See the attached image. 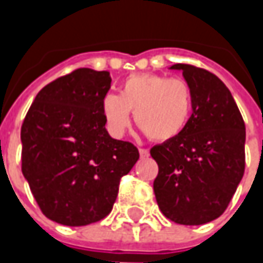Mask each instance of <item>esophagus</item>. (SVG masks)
Returning <instances> with one entry per match:
<instances>
[{
  "label": "esophagus",
  "mask_w": 263,
  "mask_h": 263,
  "mask_svg": "<svg viewBox=\"0 0 263 263\" xmlns=\"http://www.w3.org/2000/svg\"><path fill=\"white\" fill-rule=\"evenodd\" d=\"M139 154H140V158L149 157V151L145 149V147H140V149H139Z\"/></svg>",
  "instance_id": "1"
}]
</instances>
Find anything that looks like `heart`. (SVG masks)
<instances>
[{"label": "heart", "instance_id": "obj_1", "mask_svg": "<svg viewBox=\"0 0 263 263\" xmlns=\"http://www.w3.org/2000/svg\"><path fill=\"white\" fill-rule=\"evenodd\" d=\"M108 132L121 137L130 126V111L137 127L154 142H168L183 133L193 108L192 87L183 79L161 74H133L120 95L106 93L101 102Z\"/></svg>", "mask_w": 263, "mask_h": 263}]
</instances>
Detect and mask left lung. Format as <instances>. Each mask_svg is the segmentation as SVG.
I'll list each match as a JSON object with an SVG mask.
<instances>
[{
    "mask_svg": "<svg viewBox=\"0 0 263 263\" xmlns=\"http://www.w3.org/2000/svg\"><path fill=\"white\" fill-rule=\"evenodd\" d=\"M192 87L193 114L183 133L151 149L161 212L183 226L221 217L245 174L246 127L228 87L214 73L174 64Z\"/></svg>",
    "mask_w": 263,
    "mask_h": 263,
    "instance_id": "obj_1",
    "label": "left lung"
}]
</instances>
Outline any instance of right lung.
I'll list each match as a JSON object with an SVG mask.
<instances>
[{
	"label": "right lung",
	"mask_w": 263,
	"mask_h": 263,
	"mask_svg": "<svg viewBox=\"0 0 263 263\" xmlns=\"http://www.w3.org/2000/svg\"><path fill=\"white\" fill-rule=\"evenodd\" d=\"M109 87L108 71L77 68L41 89L22 124V173L42 214L58 224L105 218L139 159L132 142L106 132L101 102Z\"/></svg>",
	"instance_id": "add662e5"
}]
</instances>
